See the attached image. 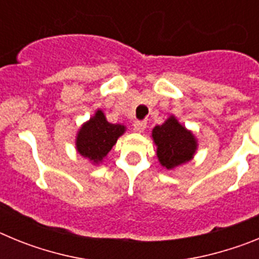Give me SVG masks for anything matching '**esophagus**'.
<instances>
[{
	"instance_id": "obj_1",
	"label": "esophagus",
	"mask_w": 259,
	"mask_h": 259,
	"mask_svg": "<svg viewBox=\"0 0 259 259\" xmlns=\"http://www.w3.org/2000/svg\"><path fill=\"white\" fill-rule=\"evenodd\" d=\"M134 125L137 132H143L146 128V122L145 120H137V122H135Z\"/></svg>"
}]
</instances>
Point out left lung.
Masks as SVG:
<instances>
[{
  "mask_svg": "<svg viewBox=\"0 0 259 259\" xmlns=\"http://www.w3.org/2000/svg\"><path fill=\"white\" fill-rule=\"evenodd\" d=\"M153 140L157 145L158 159L168 170L188 162L197 148L193 135L179 124L174 116L162 125L154 127Z\"/></svg>",
  "mask_w": 259,
  "mask_h": 259,
  "instance_id": "obj_1",
  "label": "left lung"
}]
</instances>
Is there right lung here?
<instances>
[{
    "mask_svg": "<svg viewBox=\"0 0 259 259\" xmlns=\"http://www.w3.org/2000/svg\"><path fill=\"white\" fill-rule=\"evenodd\" d=\"M124 130V125L107 122L104 113L98 110L96 115L80 128L76 139L77 152L98 163L115 145L118 137L123 135Z\"/></svg>",
    "mask_w": 259,
    "mask_h": 259,
    "instance_id": "right-lung-1",
    "label": "right lung"
}]
</instances>
